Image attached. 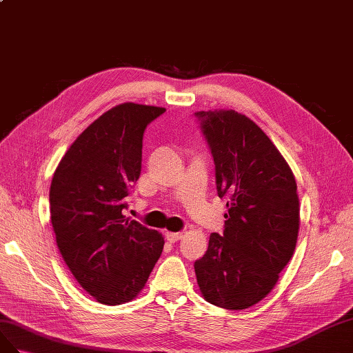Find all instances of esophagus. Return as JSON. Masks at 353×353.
Here are the masks:
<instances>
[{
  "label": "esophagus",
  "mask_w": 353,
  "mask_h": 353,
  "mask_svg": "<svg viewBox=\"0 0 353 353\" xmlns=\"http://www.w3.org/2000/svg\"><path fill=\"white\" fill-rule=\"evenodd\" d=\"M183 234L182 232H165V239L168 243H177V241L182 239Z\"/></svg>",
  "instance_id": "1"
}]
</instances>
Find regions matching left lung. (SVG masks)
Instances as JSON below:
<instances>
[{
	"instance_id": "8db88e82",
	"label": "left lung",
	"mask_w": 353,
	"mask_h": 353,
	"mask_svg": "<svg viewBox=\"0 0 353 353\" xmlns=\"http://www.w3.org/2000/svg\"><path fill=\"white\" fill-rule=\"evenodd\" d=\"M226 198L223 235L211 234L195 261L199 291L208 303L247 309L275 287L293 257L300 208L293 171L256 123L232 109L195 112Z\"/></svg>"
}]
</instances>
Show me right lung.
<instances>
[{
    "label": "right lung",
    "instance_id": "1",
    "mask_svg": "<svg viewBox=\"0 0 353 353\" xmlns=\"http://www.w3.org/2000/svg\"><path fill=\"white\" fill-rule=\"evenodd\" d=\"M164 108L121 103L77 137L50 186L56 243L69 270L99 303L133 300L164 248L154 229L125 219L142 170L143 133Z\"/></svg>",
    "mask_w": 353,
    "mask_h": 353
}]
</instances>
